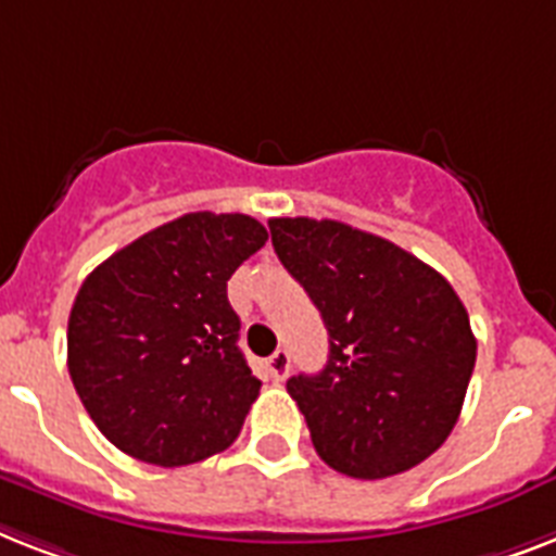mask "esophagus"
Here are the masks:
<instances>
[{
    "mask_svg": "<svg viewBox=\"0 0 556 556\" xmlns=\"http://www.w3.org/2000/svg\"><path fill=\"white\" fill-rule=\"evenodd\" d=\"M265 368H268V377L274 382L286 380L288 368H291V354H288L286 349L274 351V354L268 356V363H265Z\"/></svg>",
    "mask_w": 556,
    "mask_h": 556,
    "instance_id": "esophagus-1",
    "label": "esophagus"
}]
</instances>
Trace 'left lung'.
Returning a JSON list of instances; mask_svg holds the SVG:
<instances>
[{"label": "left lung", "instance_id": "obj_1", "mask_svg": "<svg viewBox=\"0 0 556 556\" xmlns=\"http://www.w3.org/2000/svg\"><path fill=\"white\" fill-rule=\"evenodd\" d=\"M270 242L328 328V363L288 380L333 471L386 480L457 426L477 340L448 279L394 242L333 219H270Z\"/></svg>", "mask_w": 556, "mask_h": 556}]
</instances>
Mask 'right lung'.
Instances as JSON below:
<instances>
[{"label": "right lung", "instance_id": "1", "mask_svg": "<svg viewBox=\"0 0 556 556\" xmlns=\"http://www.w3.org/2000/svg\"><path fill=\"white\" fill-rule=\"evenodd\" d=\"M265 239L254 216L197 211L88 274L67 319V371L128 457L191 466L239 437L263 382L237 345L228 279Z\"/></svg>", "mask_w": 556, "mask_h": 556}]
</instances>
